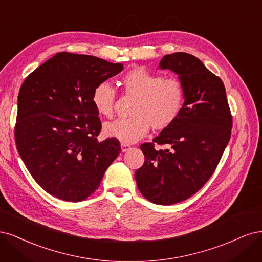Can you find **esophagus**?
<instances>
[{
    "label": "esophagus",
    "mask_w": 262,
    "mask_h": 262,
    "mask_svg": "<svg viewBox=\"0 0 262 262\" xmlns=\"http://www.w3.org/2000/svg\"><path fill=\"white\" fill-rule=\"evenodd\" d=\"M121 149H122V152H126V151H128L130 149V146L126 145V143H121Z\"/></svg>",
    "instance_id": "34e87169"
}]
</instances>
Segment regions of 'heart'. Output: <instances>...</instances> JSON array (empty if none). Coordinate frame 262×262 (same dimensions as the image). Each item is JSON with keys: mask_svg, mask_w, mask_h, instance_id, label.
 I'll use <instances>...</instances> for the list:
<instances>
[{"mask_svg": "<svg viewBox=\"0 0 262 262\" xmlns=\"http://www.w3.org/2000/svg\"><path fill=\"white\" fill-rule=\"evenodd\" d=\"M126 95L136 98L129 119L117 120L103 126V134L122 143H135L152 127L162 130L179 119L185 103V89L176 78H164L161 74L135 69L122 79ZM115 90L108 81H101L92 90L91 102L102 116L113 115Z\"/></svg>", "mask_w": 262, "mask_h": 262, "instance_id": "heart-1", "label": "heart"}]
</instances>
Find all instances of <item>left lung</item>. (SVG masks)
Wrapping results in <instances>:
<instances>
[{
  "label": "left lung",
  "mask_w": 262,
  "mask_h": 262,
  "mask_svg": "<svg viewBox=\"0 0 262 262\" xmlns=\"http://www.w3.org/2000/svg\"><path fill=\"white\" fill-rule=\"evenodd\" d=\"M159 69L179 75L185 89L177 121L154 143L140 149L145 163L135 172L143 197L157 205H174L196 193L213 174L231 138L232 116L223 81L199 58L185 52L167 54Z\"/></svg>",
  "instance_id": "1"
}]
</instances>
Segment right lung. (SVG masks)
I'll return each mask as SVG.
<instances>
[{
    "mask_svg": "<svg viewBox=\"0 0 262 262\" xmlns=\"http://www.w3.org/2000/svg\"><path fill=\"white\" fill-rule=\"evenodd\" d=\"M123 69L122 63L61 52L25 79L16 147L33 180L50 195L74 202L86 199L119 156V140H98L101 122L91 95L99 82Z\"/></svg>",
    "mask_w": 262,
    "mask_h": 262,
    "instance_id": "add662e5",
    "label": "right lung"
}]
</instances>
